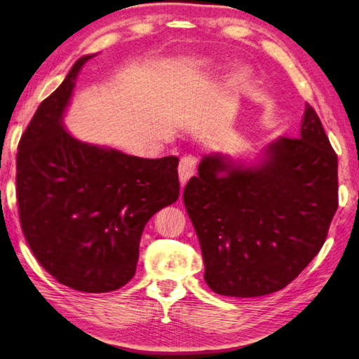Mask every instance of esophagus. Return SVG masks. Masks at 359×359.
<instances>
[{
  "label": "esophagus",
  "mask_w": 359,
  "mask_h": 359,
  "mask_svg": "<svg viewBox=\"0 0 359 359\" xmlns=\"http://www.w3.org/2000/svg\"><path fill=\"white\" fill-rule=\"evenodd\" d=\"M197 168V157L196 156H184L180 161V167H178V173H180V181L181 184H186V181L191 178V176L196 173Z\"/></svg>",
  "instance_id": "esophagus-1"
}]
</instances>
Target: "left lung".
Segmentation results:
<instances>
[{"label":"left lung","mask_w":359,"mask_h":359,"mask_svg":"<svg viewBox=\"0 0 359 359\" xmlns=\"http://www.w3.org/2000/svg\"><path fill=\"white\" fill-rule=\"evenodd\" d=\"M337 191V154L309 103L299 137L270 143L261 165L203 157L183 196L207 285L232 297L283 290L325 243Z\"/></svg>","instance_id":"8db88e82"}]
</instances>
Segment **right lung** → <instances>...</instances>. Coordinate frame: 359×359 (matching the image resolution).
Instances as JSON below:
<instances>
[{
  "mask_svg": "<svg viewBox=\"0 0 359 359\" xmlns=\"http://www.w3.org/2000/svg\"><path fill=\"white\" fill-rule=\"evenodd\" d=\"M81 57L43 100L17 151V203L34 257L58 283L109 292L133 278L143 229L180 197L178 157L141 158L73 138L62 124Z\"/></svg>",
  "mask_w": 359,
  "mask_h": 359,
  "instance_id": "1",
  "label": "right lung"
}]
</instances>
